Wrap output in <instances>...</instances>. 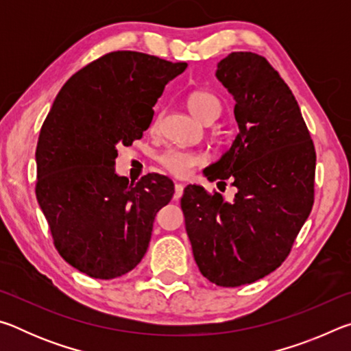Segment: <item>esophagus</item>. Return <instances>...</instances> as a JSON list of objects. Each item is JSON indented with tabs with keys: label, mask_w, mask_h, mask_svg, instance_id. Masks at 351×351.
I'll return each mask as SVG.
<instances>
[{
	"label": "esophagus",
	"mask_w": 351,
	"mask_h": 351,
	"mask_svg": "<svg viewBox=\"0 0 351 351\" xmlns=\"http://www.w3.org/2000/svg\"><path fill=\"white\" fill-rule=\"evenodd\" d=\"M182 193H184V184L176 182L175 184V195H173V198L175 199H180L182 197Z\"/></svg>",
	"instance_id": "34e87169"
}]
</instances>
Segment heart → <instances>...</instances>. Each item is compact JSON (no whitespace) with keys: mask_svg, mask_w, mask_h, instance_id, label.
Wrapping results in <instances>:
<instances>
[{"mask_svg":"<svg viewBox=\"0 0 351 351\" xmlns=\"http://www.w3.org/2000/svg\"><path fill=\"white\" fill-rule=\"evenodd\" d=\"M189 110L192 114L201 121L207 114H217L219 116L221 112V102L210 93L206 91H197L187 100ZM159 162L162 167L170 171L175 176H187L195 165H199L204 162V156L199 153L182 150V148H165V150L158 156Z\"/></svg>","mask_w":351,"mask_h":351,"instance_id":"heart-1","label":"heart"}]
</instances>
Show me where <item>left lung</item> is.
I'll list each match as a JSON object with an SVG mask.
<instances>
[{"instance_id":"8db88e82","label":"left lung","mask_w":351,"mask_h":351,"mask_svg":"<svg viewBox=\"0 0 351 351\" xmlns=\"http://www.w3.org/2000/svg\"><path fill=\"white\" fill-rule=\"evenodd\" d=\"M215 77L235 100L239 134L204 176L232 178L237 193L229 203L193 184L181 207L201 274L234 288L288 257L313 207L316 152L294 94L265 57L232 52Z\"/></svg>"}]
</instances>
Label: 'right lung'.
Instances as JSON below:
<instances>
[{"label":"right lung","instance_id":"right-lung-1","mask_svg":"<svg viewBox=\"0 0 351 351\" xmlns=\"http://www.w3.org/2000/svg\"><path fill=\"white\" fill-rule=\"evenodd\" d=\"M186 68L142 52H110L71 77L52 104L35 152V193L58 254L83 274L121 277L147 252L173 182L156 173L136 184L119 176L117 145L142 138L165 85Z\"/></svg>","mask_w":351,"mask_h":351}]
</instances>
